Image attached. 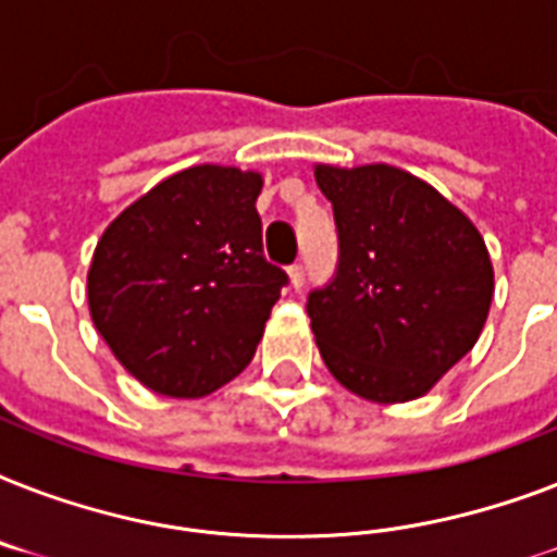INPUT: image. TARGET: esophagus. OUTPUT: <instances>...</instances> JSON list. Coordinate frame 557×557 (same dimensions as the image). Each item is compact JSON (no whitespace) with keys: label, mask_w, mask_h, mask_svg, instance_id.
Here are the masks:
<instances>
[{"label":"esophagus","mask_w":557,"mask_h":557,"mask_svg":"<svg viewBox=\"0 0 557 557\" xmlns=\"http://www.w3.org/2000/svg\"><path fill=\"white\" fill-rule=\"evenodd\" d=\"M304 280H306V271H304V265H300V262H295V265H292V269H288V283H292V288H300L304 286Z\"/></svg>","instance_id":"34e87169"}]
</instances>
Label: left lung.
<instances>
[{
	"label": "left lung",
	"mask_w": 557,
	"mask_h": 557,
	"mask_svg": "<svg viewBox=\"0 0 557 557\" xmlns=\"http://www.w3.org/2000/svg\"><path fill=\"white\" fill-rule=\"evenodd\" d=\"M338 269L306 300L323 364L356 396H424L483 332L494 269L474 222L428 182L389 164L330 168Z\"/></svg>",
	"instance_id": "left-lung-1"
}]
</instances>
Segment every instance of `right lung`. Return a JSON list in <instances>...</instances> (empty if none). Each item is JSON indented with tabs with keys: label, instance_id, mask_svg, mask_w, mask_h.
<instances>
[{
	"label": "right lung",
	"instance_id": "right-lung-1",
	"mask_svg": "<svg viewBox=\"0 0 557 557\" xmlns=\"http://www.w3.org/2000/svg\"><path fill=\"white\" fill-rule=\"evenodd\" d=\"M260 173L199 164L133 201L89 265L95 330L152 393L201 398L251 364L286 271L262 257Z\"/></svg>",
	"mask_w": 557,
	"mask_h": 557
}]
</instances>
